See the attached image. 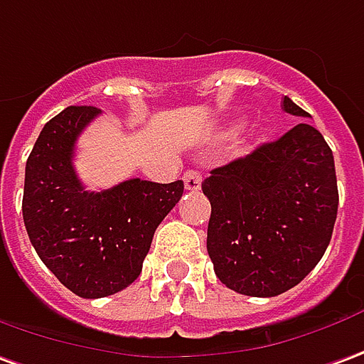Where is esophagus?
I'll return each mask as SVG.
<instances>
[{
	"mask_svg": "<svg viewBox=\"0 0 364 364\" xmlns=\"http://www.w3.org/2000/svg\"><path fill=\"white\" fill-rule=\"evenodd\" d=\"M202 186V174L198 170H188L184 172V188L188 192H196Z\"/></svg>",
	"mask_w": 364,
	"mask_h": 364,
	"instance_id": "obj_1",
	"label": "esophagus"
}]
</instances>
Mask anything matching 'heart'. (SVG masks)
Segmentation results:
<instances>
[{
    "mask_svg": "<svg viewBox=\"0 0 364 364\" xmlns=\"http://www.w3.org/2000/svg\"><path fill=\"white\" fill-rule=\"evenodd\" d=\"M237 132H240V124H234L232 129H230V130H228V132H225L224 139H234V136H235V134H237Z\"/></svg>",
    "mask_w": 364,
    "mask_h": 364,
    "instance_id": "1",
    "label": "heart"
}]
</instances>
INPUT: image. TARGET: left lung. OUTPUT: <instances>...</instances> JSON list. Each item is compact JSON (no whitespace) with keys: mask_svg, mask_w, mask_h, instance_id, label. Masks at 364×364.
Masks as SVG:
<instances>
[{"mask_svg":"<svg viewBox=\"0 0 364 364\" xmlns=\"http://www.w3.org/2000/svg\"><path fill=\"white\" fill-rule=\"evenodd\" d=\"M283 110L309 117L289 97ZM202 190L212 204L206 244L214 272L242 295H282L311 273L329 245L339 206L335 160L307 122L214 168Z\"/></svg>","mask_w":364,"mask_h":364,"instance_id":"1","label":"left lung"}]
</instances>
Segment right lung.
I'll list each match as a JSON object with an SVG mask.
<instances>
[{
  "label": "right lung",
  "instance_id": "1",
  "mask_svg": "<svg viewBox=\"0 0 364 364\" xmlns=\"http://www.w3.org/2000/svg\"><path fill=\"white\" fill-rule=\"evenodd\" d=\"M101 109L67 107L41 130L25 164L23 222L41 262L75 295L99 299L142 272L158 224L176 206L184 182L132 178L85 190L73 168L75 142Z\"/></svg>",
  "mask_w": 364,
  "mask_h": 364
}]
</instances>
